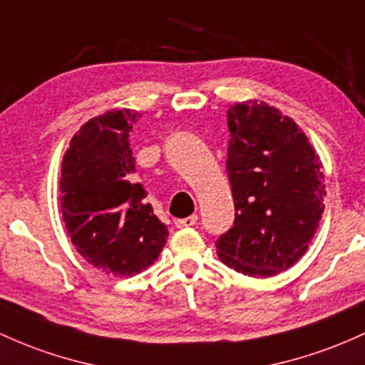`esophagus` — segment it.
<instances>
[{"label":"esophagus","instance_id":"1","mask_svg":"<svg viewBox=\"0 0 365 365\" xmlns=\"http://www.w3.org/2000/svg\"><path fill=\"white\" fill-rule=\"evenodd\" d=\"M197 223V215H190L187 216V218H180V220H175V225L178 228H183V227H192Z\"/></svg>","mask_w":365,"mask_h":365}]
</instances>
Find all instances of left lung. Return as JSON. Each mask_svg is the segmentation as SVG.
<instances>
[{"instance_id": "obj_1", "label": "left lung", "mask_w": 365, "mask_h": 365, "mask_svg": "<svg viewBox=\"0 0 365 365\" xmlns=\"http://www.w3.org/2000/svg\"><path fill=\"white\" fill-rule=\"evenodd\" d=\"M234 227L216 253L250 277H272L307 253L324 213L322 163L293 119L250 100L227 110Z\"/></svg>"}]
</instances>
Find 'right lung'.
Segmentation results:
<instances>
[{
    "label": "right lung",
    "instance_id": "obj_1",
    "mask_svg": "<svg viewBox=\"0 0 365 365\" xmlns=\"http://www.w3.org/2000/svg\"><path fill=\"white\" fill-rule=\"evenodd\" d=\"M137 112L107 110L71 140L60 176V211L71 241L90 265L106 274H138L158 259L168 227L133 182L130 133Z\"/></svg>",
    "mask_w": 365,
    "mask_h": 365
}]
</instances>
